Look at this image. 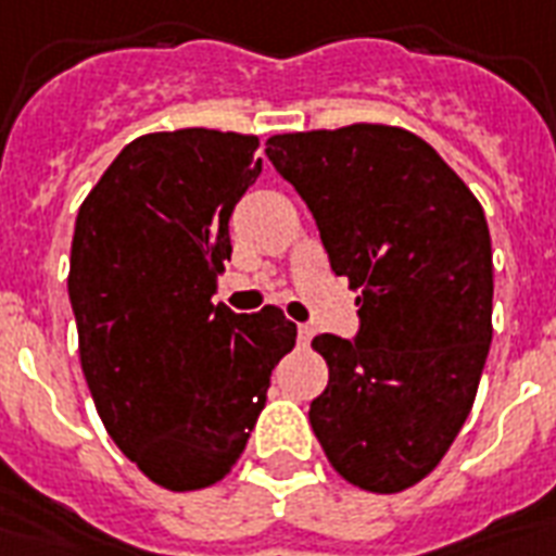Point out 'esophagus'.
<instances>
[{"label": "esophagus", "instance_id": "obj_1", "mask_svg": "<svg viewBox=\"0 0 556 556\" xmlns=\"http://www.w3.org/2000/svg\"><path fill=\"white\" fill-rule=\"evenodd\" d=\"M312 338H315V326H308V324L296 326V341H300V344H308Z\"/></svg>", "mask_w": 556, "mask_h": 556}]
</instances>
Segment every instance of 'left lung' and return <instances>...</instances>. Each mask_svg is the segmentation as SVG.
Here are the masks:
<instances>
[{
  "mask_svg": "<svg viewBox=\"0 0 556 556\" xmlns=\"http://www.w3.org/2000/svg\"><path fill=\"white\" fill-rule=\"evenodd\" d=\"M265 154L306 201L362 329L317 334L329 367L308 422L338 476L402 493L443 460L493 341V248L481 203L434 148L393 125L303 130Z\"/></svg>",
  "mask_w": 556,
  "mask_h": 556,
  "instance_id": "obj_1",
  "label": "left lung"
}]
</instances>
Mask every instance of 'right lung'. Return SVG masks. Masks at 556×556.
Listing matches in <instances>:
<instances>
[{
    "label": "right lung",
    "mask_w": 556,
    "mask_h": 556,
    "mask_svg": "<svg viewBox=\"0 0 556 556\" xmlns=\"http://www.w3.org/2000/svg\"><path fill=\"white\" fill-rule=\"evenodd\" d=\"M260 137L184 127L122 148L75 222L70 300L84 379L127 460L172 493L239 460L296 326L212 303Z\"/></svg>",
    "instance_id": "right-lung-1"
}]
</instances>
